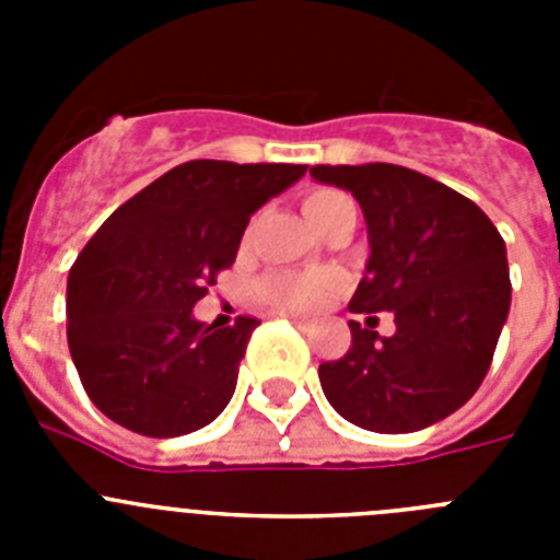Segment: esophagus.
Here are the masks:
<instances>
[{"instance_id": "esophagus-1", "label": "esophagus", "mask_w": 560, "mask_h": 560, "mask_svg": "<svg viewBox=\"0 0 560 560\" xmlns=\"http://www.w3.org/2000/svg\"><path fill=\"white\" fill-rule=\"evenodd\" d=\"M283 316H289V319L296 325V328H303V330L311 328V323H308V319H303V316H294V314H283Z\"/></svg>"}]
</instances>
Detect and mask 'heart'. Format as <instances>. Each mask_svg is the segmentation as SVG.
<instances>
[{
	"label": "heart",
	"instance_id": "heart-1",
	"mask_svg": "<svg viewBox=\"0 0 560 560\" xmlns=\"http://www.w3.org/2000/svg\"><path fill=\"white\" fill-rule=\"evenodd\" d=\"M348 199L350 196H345L339 190H314L303 199V210L311 224L316 226L336 205ZM341 285H345V277L334 269L275 271V275L264 277L260 291H264L266 300L275 303L277 308L291 311V314H311V311L323 308Z\"/></svg>",
	"mask_w": 560,
	"mask_h": 560
}]
</instances>
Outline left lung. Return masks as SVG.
<instances>
[{
  "label": "left lung",
  "instance_id": "obj_1",
  "mask_svg": "<svg viewBox=\"0 0 560 560\" xmlns=\"http://www.w3.org/2000/svg\"><path fill=\"white\" fill-rule=\"evenodd\" d=\"M311 176L353 192L368 221V275L348 308L395 314L393 336L350 323L348 353L319 364L325 398L370 432L432 427L491 368L511 311L502 235L463 192L409 167L314 165Z\"/></svg>",
  "mask_w": 560,
  "mask_h": 560
}]
</instances>
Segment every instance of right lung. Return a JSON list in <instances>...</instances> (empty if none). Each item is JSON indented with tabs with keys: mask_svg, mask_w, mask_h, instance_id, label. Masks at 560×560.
I'll list each match as a JSON object with an SVG mask.
<instances>
[{
	"mask_svg": "<svg viewBox=\"0 0 560 560\" xmlns=\"http://www.w3.org/2000/svg\"><path fill=\"white\" fill-rule=\"evenodd\" d=\"M308 165H176L120 205L67 280V341L81 384L114 423L179 438L224 412L255 316L230 328L192 319V305L235 264L252 212Z\"/></svg>",
	"mask_w": 560,
	"mask_h": 560,
	"instance_id": "obj_1",
	"label": "right lung"
}]
</instances>
